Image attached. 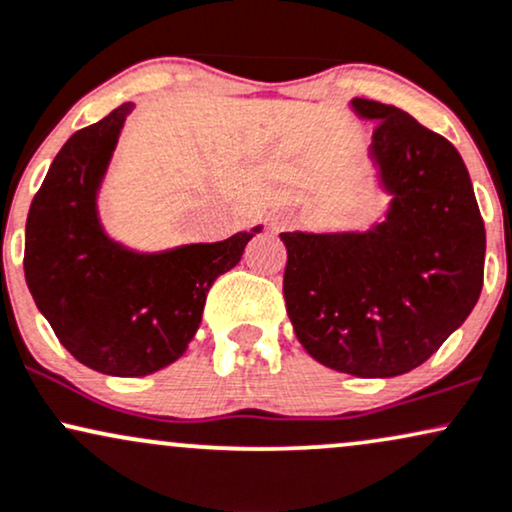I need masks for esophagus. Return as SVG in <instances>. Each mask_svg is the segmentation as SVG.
<instances>
[{
    "mask_svg": "<svg viewBox=\"0 0 512 512\" xmlns=\"http://www.w3.org/2000/svg\"><path fill=\"white\" fill-rule=\"evenodd\" d=\"M290 222H292L290 215H278L273 225H275V230H282V227H287V225H290Z\"/></svg>",
    "mask_w": 512,
    "mask_h": 512,
    "instance_id": "obj_1",
    "label": "esophagus"
}]
</instances>
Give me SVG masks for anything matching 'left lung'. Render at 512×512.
I'll list each match as a JSON object with an SVG mask.
<instances>
[{
    "instance_id": "obj_1",
    "label": "left lung",
    "mask_w": 512,
    "mask_h": 512,
    "mask_svg": "<svg viewBox=\"0 0 512 512\" xmlns=\"http://www.w3.org/2000/svg\"><path fill=\"white\" fill-rule=\"evenodd\" d=\"M352 110L374 122L386 218L362 232H282V292L294 335L316 362L390 378L424 364L472 314L486 232L448 138L383 102L354 98Z\"/></svg>"
}]
</instances>
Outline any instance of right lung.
I'll return each instance as SVG.
<instances>
[{
    "instance_id": "right-lung-1",
    "label": "right lung",
    "mask_w": 512,
    "mask_h": 512,
    "mask_svg": "<svg viewBox=\"0 0 512 512\" xmlns=\"http://www.w3.org/2000/svg\"><path fill=\"white\" fill-rule=\"evenodd\" d=\"M131 110L124 102L64 143L26 220L23 270L40 314L71 357L107 376H148L177 362L201 326L210 285L261 232L153 254L114 242L98 194Z\"/></svg>"
}]
</instances>
